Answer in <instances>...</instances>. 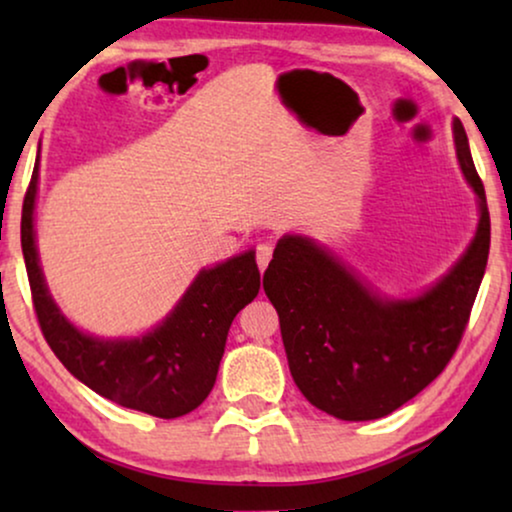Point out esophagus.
<instances>
[{"label": "esophagus", "instance_id": "34e87169", "mask_svg": "<svg viewBox=\"0 0 512 512\" xmlns=\"http://www.w3.org/2000/svg\"><path fill=\"white\" fill-rule=\"evenodd\" d=\"M270 258H272V244H268V242L258 244V247H256V263H258V268H261V272L268 268Z\"/></svg>", "mask_w": 512, "mask_h": 512}]
</instances>
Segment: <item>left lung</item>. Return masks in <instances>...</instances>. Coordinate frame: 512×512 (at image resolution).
<instances>
[{
    "label": "left lung",
    "mask_w": 512,
    "mask_h": 512,
    "mask_svg": "<svg viewBox=\"0 0 512 512\" xmlns=\"http://www.w3.org/2000/svg\"><path fill=\"white\" fill-rule=\"evenodd\" d=\"M461 172L478 198L464 254L415 298H387L310 237L284 235L263 275L279 314L293 382L314 408L345 422L387 417L436 380L457 352L489 256L485 186L454 118Z\"/></svg>",
    "instance_id": "obj_1"
}]
</instances>
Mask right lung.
Segmentation results:
<instances>
[{
  "mask_svg": "<svg viewBox=\"0 0 512 512\" xmlns=\"http://www.w3.org/2000/svg\"><path fill=\"white\" fill-rule=\"evenodd\" d=\"M39 156L25 193L20 244L41 333L69 373L123 408L174 419L198 408L212 391L235 314L261 289L254 251L200 270L177 307L139 338L104 340L83 333L48 293L34 242Z\"/></svg>",
  "mask_w": 512,
  "mask_h": 512,
  "instance_id": "right-lung-1",
  "label": "right lung"
}]
</instances>
